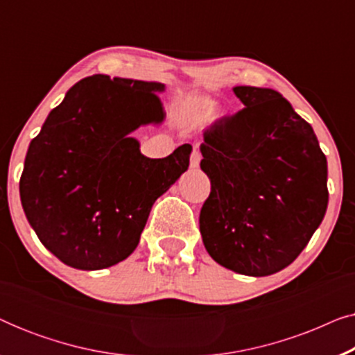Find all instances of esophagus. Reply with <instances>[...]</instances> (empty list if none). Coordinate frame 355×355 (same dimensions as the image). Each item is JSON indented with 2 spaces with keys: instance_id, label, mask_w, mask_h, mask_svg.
<instances>
[{
  "instance_id": "obj_1",
  "label": "esophagus",
  "mask_w": 355,
  "mask_h": 355,
  "mask_svg": "<svg viewBox=\"0 0 355 355\" xmlns=\"http://www.w3.org/2000/svg\"><path fill=\"white\" fill-rule=\"evenodd\" d=\"M200 159H202L200 152H198L197 148H193V152L191 155V168L196 169V168L200 166Z\"/></svg>"
}]
</instances>
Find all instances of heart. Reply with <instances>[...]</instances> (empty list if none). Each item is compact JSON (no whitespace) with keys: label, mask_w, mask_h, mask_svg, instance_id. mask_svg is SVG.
Masks as SVG:
<instances>
[{"label":"heart","mask_w":355,"mask_h":355,"mask_svg":"<svg viewBox=\"0 0 355 355\" xmlns=\"http://www.w3.org/2000/svg\"><path fill=\"white\" fill-rule=\"evenodd\" d=\"M216 110L218 105L215 100L203 95H191L186 96L176 106L174 116H176L178 123L184 128H200L215 116Z\"/></svg>","instance_id":"1"}]
</instances>
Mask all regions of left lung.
I'll return each mask as SVG.
<instances>
[{
  "mask_svg": "<svg viewBox=\"0 0 355 355\" xmlns=\"http://www.w3.org/2000/svg\"><path fill=\"white\" fill-rule=\"evenodd\" d=\"M245 106L203 132L202 171L211 192L200 211L213 260L247 276L297 259L328 207V164L312 125L279 92L239 85Z\"/></svg>",
  "mask_w": 355,
  "mask_h": 355,
  "instance_id": "obj_1",
  "label": "left lung"
}]
</instances>
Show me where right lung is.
<instances>
[{"instance_id": "right-lung-1", "label": "right lung", "mask_w": 355, "mask_h": 355, "mask_svg": "<svg viewBox=\"0 0 355 355\" xmlns=\"http://www.w3.org/2000/svg\"><path fill=\"white\" fill-rule=\"evenodd\" d=\"M162 92V82L85 77L28 145L19 182L24 213L64 265L92 271L128 259L155 200L187 171L191 145L148 158L130 137L163 123Z\"/></svg>"}]
</instances>
